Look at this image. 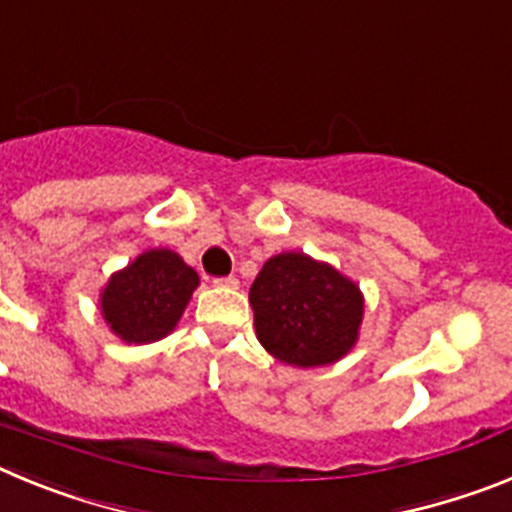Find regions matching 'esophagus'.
I'll list each match as a JSON object with an SVG mask.
<instances>
[{
  "label": "esophagus",
  "instance_id": "1",
  "mask_svg": "<svg viewBox=\"0 0 512 512\" xmlns=\"http://www.w3.org/2000/svg\"><path fill=\"white\" fill-rule=\"evenodd\" d=\"M215 284H217V287L235 289V287H238V279H235V277H220V279H215Z\"/></svg>",
  "mask_w": 512,
  "mask_h": 512
}]
</instances>
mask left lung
Segmentation results:
<instances>
[{
  "mask_svg": "<svg viewBox=\"0 0 512 512\" xmlns=\"http://www.w3.org/2000/svg\"><path fill=\"white\" fill-rule=\"evenodd\" d=\"M248 300L261 346L289 366H325L354 348L364 295L341 271L300 251L271 256Z\"/></svg>",
  "mask_w": 512,
  "mask_h": 512,
  "instance_id": "left-lung-1",
  "label": "left lung"
}]
</instances>
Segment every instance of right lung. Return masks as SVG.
Returning a JSON list of instances; mask_svg holds the SVG:
<instances>
[{"mask_svg":"<svg viewBox=\"0 0 512 512\" xmlns=\"http://www.w3.org/2000/svg\"><path fill=\"white\" fill-rule=\"evenodd\" d=\"M200 277L169 248H151L115 271L99 295L104 323L125 343H153L169 336Z\"/></svg>","mask_w":512,"mask_h":512,"instance_id":"1","label":"right lung"}]
</instances>
